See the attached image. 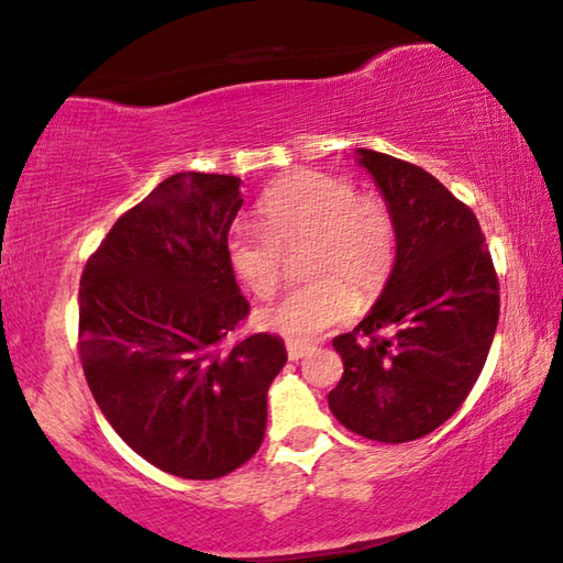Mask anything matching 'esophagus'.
Returning <instances> with one entry per match:
<instances>
[{"mask_svg": "<svg viewBox=\"0 0 563 563\" xmlns=\"http://www.w3.org/2000/svg\"><path fill=\"white\" fill-rule=\"evenodd\" d=\"M313 352V346L311 344H298V342H288V360H292V362H298V360H303V357H308V354Z\"/></svg>", "mask_w": 563, "mask_h": 563, "instance_id": "obj_1", "label": "esophagus"}]
</instances>
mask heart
I'll return each instance as SVG.
<instances>
[{
	"label": "heart",
	"mask_w": 563,
	"mask_h": 563,
	"mask_svg": "<svg viewBox=\"0 0 563 563\" xmlns=\"http://www.w3.org/2000/svg\"><path fill=\"white\" fill-rule=\"evenodd\" d=\"M262 227L236 224L227 236L236 278L267 298L285 273L283 250L306 244L303 273L313 275L275 303L260 308L257 323L290 342H308L350 319L354 288L372 296L383 288L395 260L398 229L377 194H357L331 173H298L273 186L260 201Z\"/></svg>",
	"instance_id": "obj_1"
}]
</instances>
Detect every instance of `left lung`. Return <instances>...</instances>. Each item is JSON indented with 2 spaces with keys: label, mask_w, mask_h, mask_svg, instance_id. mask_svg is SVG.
Returning a JSON list of instances; mask_svg holds the SVG:
<instances>
[{
  "label": "left lung",
  "mask_w": 563,
  "mask_h": 563,
  "mask_svg": "<svg viewBox=\"0 0 563 563\" xmlns=\"http://www.w3.org/2000/svg\"><path fill=\"white\" fill-rule=\"evenodd\" d=\"M369 173L398 229L383 292L334 339L344 375L329 393L336 421L364 439H421L462 406L485 367L500 316L497 275L479 221L431 173L375 150Z\"/></svg>",
  "instance_id": "left-lung-1"
}]
</instances>
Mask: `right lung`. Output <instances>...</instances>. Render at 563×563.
Returning a JSON list of instances; mask_svg holds the SVG:
<instances>
[{
  "label": "right lung",
  "instance_id": "1",
  "mask_svg": "<svg viewBox=\"0 0 563 563\" xmlns=\"http://www.w3.org/2000/svg\"><path fill=\"white\" fill-rule=\"evenodd\" d=\"M242 180L178 173L117 219L78 288V352L93 400L134 454L184 479L255 456L283 339L219 344L250 311L229 263Z\"/></svg>",
  "mask_w": 563,
  "mask_h": 563
}]
</instances>
